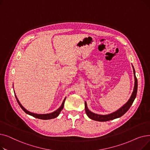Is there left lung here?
<instances>
[{"label":"left lung","instance_id":"left-lung-1","mask_svg":"<svg viewBox=\"0 0 150 150\" xmlns=\"http://www.w3.org/2000/svg\"><path fill=\"white\" fill-rule=\"evenodd\" d=\"M132 67L133 69L134 76V89H133V91L132 92L131 96L129 99L128 100V101L124 105H123L120 108L117 109L116 111L113 112L111 114H106V115H100V114H97L91 112L88 109L86 102L84 101L86 113L91 119L96 120V121H98V122H106L109 120H112L122 117L123 115H124L128 111V109L130 108L131 106L132 105V103L136 97L137 92V80L136 76V72H135L134 68V66L132 65Z\"/></svg>","mask_w":150,"mask_h":150}]
</instances>
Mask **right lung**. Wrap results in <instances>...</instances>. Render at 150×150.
Instances as JSON below:
<instances>
[{"label":"right lung","instance_id":"obj_1","mask_svg":"<svg viewBox=\"0 0 150 150\" xmlns=\"http://www.w3.org/2000/svg\"><path fill=\"white\" fill-rule=\"evenodd\" d=\"M14 94H15V92H14ZM15 97L16 98L17 100V101L18 103L19 104V105L21 106V108H22V109L23 110V111H24L26 114L30 115H31L33 116L35 118H37V119H42V120H49V119H54V118L57 117L59 113L61 112V111L62 110L63 108H64V102H65V100H66V97L64 99V100H63L62 103L61 105V106L57 109L56 111H54L51 113H48V114H36V113H33V112H31L29 111H28V110H27L24 107H23L20 103V101H19L18 98H17L15 94Z\"/></svg>","mask_w":150,"mask_h":150}]
</instances>
